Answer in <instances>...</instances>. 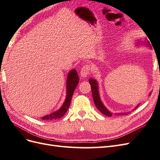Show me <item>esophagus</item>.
Here are the masks:
<instances>
[{
    "mask_svg": "<svg viewBox=\"0 0 160 160\" xmlns=\"http://www.w3.org/2000/svg\"><path fill=\"white\" fill-rule=\"evenodd\" d=\"M91 71V66L88 64L85 65L83 67H82L81 71V75L83 77H86L88 76Z\"/></svg>",
    "mask_w": 160,
    "mask_h": 160,
    "instance_id": "34e87169",
    "label": "esophagus"
}]
</instances>
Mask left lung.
<instances>
[{
  "instance_id": "1",
  "label": "left lung",
  "mask_w": 160,
  "mask_h": 160,
  "mask_svg": "<svg viewBox=\"0 0 160 160\" xmlns=\"http://www.w3.org/2000/svg\"><path fill=\"white\" fill-rule=\"evenodd\" d=\"M89 82L91 85V91H92V95H93V98L95 105L96 106V108H98L100 112L102 113L103 114L105 115L106 116H108V117H111L112 116V114L110 111H109L107 108H106L103 104L101 102V101L99 98V91H98V85L97 81L93 79H89ZM125 113H119L118 115H123Z\"/></svg>"
}]
</instances>
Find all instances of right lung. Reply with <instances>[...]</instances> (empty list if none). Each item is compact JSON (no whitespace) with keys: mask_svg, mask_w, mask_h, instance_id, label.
<instances>
[{"mask_svg":"<svg viewBox=\"0 0 160 160\" xmlns=\"http://www.w3.org/2000/svg\"><path fill=\"white\" fill-rule=\"evenodd\" d=\"M79 83V77L76 70H71L67 77V97L64 104L59 110L55 113L47 115L44 117L41 118L42 120H52L60 119L67 112V109H69L71 101V98L74 91L76 89L77 85Z\"/></svg>","mask_w":160,"mask_h":160,"instance_id":"right-lung-1","label":"right lung"}]
</instances>
